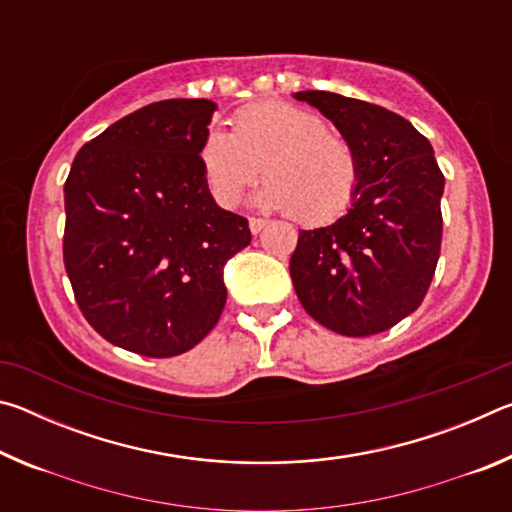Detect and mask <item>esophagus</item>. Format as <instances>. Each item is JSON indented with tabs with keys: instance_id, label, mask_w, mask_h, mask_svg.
Here are the masks:
<instances>
[{
	"instance_id": "34e87169",
	"label": "esophagus",
	"mask_w": 512,
	"mask_h": 512,
	"mask_svg": "<svg viewBox=\"0 0 512 512\" xmlns=\"http://www.w3.org/2000/svg\"><path fill=\"white\" fill-rule=\"evenodd\" d=\"M248 228H250V232H253V235H259V232H262L264 228H266V221L264 219H248Z\"/></svg>"
}]
</instances>
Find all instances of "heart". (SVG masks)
I'll list each match as a JSON object with an SVG mask.
<instances>
[{"label": "heart", "mask_w": 512, "mask_h": 512, "mask_svg": "<svg viewBox=\"0 0 512 512\" xmlns=\"http://www.w3.org/2000/svg\"><path fill=\"white\" fill-rule=\"evenodd\" d=\"M205 183L214 201L235 205L259 173H268L253 203L293 212L305 225H323L348 210L359 162L343 137L329 133L318 112L284 101L250 103L235 117V133L212 128L201 144Z\"/></svg>", "instance_id": "obj_1"}]
</instances>
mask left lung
I'll use <instances>...</instances> for the list:
<instances>
[{"label": "left lung", "instance_id": "obj_1", "mask_svg": "<svg viewBox=\"0 0 512 512\" xmlns=\"http://www.w3.org/2000/svg\"><path fill=\"white\" fill-rule=\"evenodd\" d=\"M359 162L357 194L341 219L300 230L289 271L307 314L343 336H370L413 314L443 241L445 176L411 121L375 103L305 90Z\"/></svg>", "mask_w": 512, "mask_h": 512}]
</instances>
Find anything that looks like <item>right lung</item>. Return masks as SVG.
Here are the masks:
<instances>
[{"mask_svg":"<svg viewBox=\"0 0 512 512\" xmlns=\"http://www.w3.org/2000/svg\"><path fill=\"white\" fill-rule=\"evenodd\" d=\"M216 103L167 99L115 121L76 153L65 183V268L83 316L142 357L201 343L225 307L223 266L248 219L216 205L201 144Z\"/></svg>","mask_w":512,"mask_h":512,"instance_id":"add662e5","label":"right lung"}]
</instances>
